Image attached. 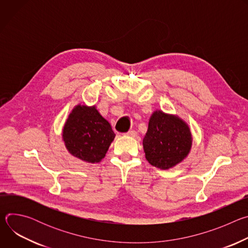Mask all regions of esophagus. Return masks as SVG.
<instances>
[{
	"label": "esophagus",
	"mask_w": 248,
	"mask_h": 248,
	"mask_svg": "<svg viewBox=\"0 0 248 248\" xmlns=\"http://www.w3.org/2000/svg\"><path fill=\"white\" fill-rule=\"evenodd\" d=\"M124 134L127 135V136H130V137H136L137 136V132L135 130H129V131H127Z\"/></svg>",
	"instance_id": "esophagus-1"
}]
</instances>
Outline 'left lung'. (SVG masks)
I'll return each instance as SVG.
<instances>
[{
  "instance_id": "left-lung-1",
  "label": "left lung",
  "mask_w": 248,
  "mask_h": 248,
  "mask_svg": "<svg viewBox=\"0 0 248 248\" xmlns=\"http://www.w3.org/2000/svg\"><path fill=\"white\" fill-rule=\"evenodd\" d=\"M191 143L190 130L181 119L161 111L151 116L143 139L145 157L151 165L163 170L175 166L187 156Z\"/></svg>"
}]
</instances>
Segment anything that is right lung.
<instances>
[{"instance_id": "add662e5", "label": "right lung", "mask_w": 248, "mask_h": 248, "mask_svg": "<svg viewBox=\"0 0 248 248\" xmlns=\"http://www.w3.org/2000/svg\"><path fill=\"white\" fill-rule=\"evenodd\" d=\"M111 124L95 107L78 105L70 113L62 131L69 153L89 163L100 162L115 138Z\"/></svg>"}]
</instances>
